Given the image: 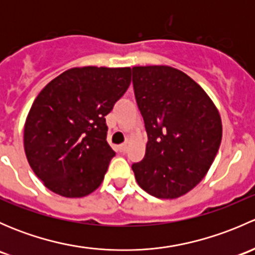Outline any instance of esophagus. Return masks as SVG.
I'll list each match as a JSON object with an SVG mask.
<instances>
[{
  "label": "esophagus",
  "instance_id": "esophagus-1",
  "mask_svg": "<svg viewBox=\"0 0 255 255\" xmlns=\"http://www.w3.org/2000/svg\"><path fill=\"white\" fill-rule=\"evenodd\" d=\"M118 149H120L121 153H126V151H127V144H121V145L118 146Z\"/></svg>",
  "mask_w": 255,
  "mask_h": 255
}]
</instances>
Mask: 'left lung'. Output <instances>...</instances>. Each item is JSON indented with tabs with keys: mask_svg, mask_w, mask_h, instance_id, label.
Here are the masks:
<instances>
[{
	"mask_svg": "<svg viewBox=\"0 0 255 255\" xmlns=\"http://www.w3.org/2000/svg\"><path fill=\"white\" fill-rule=\"evenodd\" d=\"M133 86L148 143L132 165L138 185L158 199L191 191L210 170L221 140L220 112L205 90L168 65L133 66Z\"/></svg>",
	"mask_w": 255,
	"mask_h": 255,
	"instance_id": "left-lung-1",
	"label": "left lung"
}]
</instances>
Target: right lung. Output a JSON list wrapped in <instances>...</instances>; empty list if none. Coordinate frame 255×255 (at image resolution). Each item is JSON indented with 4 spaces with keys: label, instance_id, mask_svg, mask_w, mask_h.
Wrapping results in <instances>:
<instances>
[{
    "label": "right lung",
    "instance_id": "add662e5",
    "mask_svg": "<svg viewBox=\"0 0 255 255\" xmlns=\"http://www.w3.org/2000/svg\"><path fill=\"white\" fill-rule=\"evenodd\" d=\"M130 84V68L81 66L39 92L25 118L27 160L45 187L75 199L94 192L116 155L105 116Z\"/></svg>",
    "mask_w": 255,
    "mask_h": 255
}]
</instances>
